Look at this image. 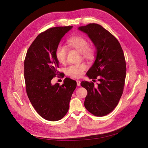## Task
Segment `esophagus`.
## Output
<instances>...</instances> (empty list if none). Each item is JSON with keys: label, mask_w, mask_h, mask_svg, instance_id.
Returning a JSON list of instances; mask_svg holds the SVG:
<instances>
[{"label": "esophagus", "mask_w": 148, "mask_h": 148, "mask_svg": "<svg viewBox=\"0 0 148 148\" xmlns=\"http://www.w3.org/2000/svg\"><path fill=\"white\" fill-rule=\"evenodd\" d=\"M76 82H77V86H80V80H76Z\"/></svg>", "instance_id": "1"}]
</instances>
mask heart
<instances>
[{
	"instance_id": "1",
	"label": "heart",
	"mask_w": 148,
	"mask_h": 148,
	"mask_svg": "<svg viewBox=\"0 0 148 148\" xmlns=\"http://www.w3.org/2000/svg\"><path fill=\"white\" fill-rule=\"evenodd\" d=\"M68 45L72 48L77 50L82 53L83 56L87 59H91L94 56V49L92 47L89 46L88 40L82 36H75L69 38L67 40ZM67 55V49L63 45L58 46L55 55L57 60L60 63H64L66 61ZM86 69L84 64L79 65H71L66 69V74L73 78L80 77Z\"/></svg>"
}]
</instances>
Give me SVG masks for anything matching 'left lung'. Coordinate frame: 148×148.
Instances as JSON below:
<instances>
[{"label":"left lung","mask_w":148,"mask_h":148,"mask_svg":"<svg viewBox=\"0 0 148 148\" xmlns=\"http://www.w3.org/2000/svg\"><path fill=\"white\" fill-rule=\"evenodd\" d=\"M78 29L87 34L96 49V60L86 75L100 82L96 87L93 82H81L88 92L85 107L96 116H104L116 107L123 93L127 71L124 54L117 39L101 25L90 23Z\"/></svg>","instance_id":"left-lung-1"}]
</instances>
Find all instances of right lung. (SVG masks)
Segmentation results:
<instances>
[{
    "instance_id": "1",
    "label": "right lung",
    "mask_w": 148,
    "mask_h": 148,
    "mask_svg": "<svg viewBox=\"0 0 148 148\" xmlns=\"http://www.w3.org/2000/svg\"><path fill=\"white\" fill-rule=\"evenodd\" d=\"M72 27H56L40 34L28 48L24 60L27 96L38 113L47 120L58 121L66 114L76 88V82L68 77L61 85L51 83V80L60 73L56 49Z\"/></svg>"
}]
</instances>
